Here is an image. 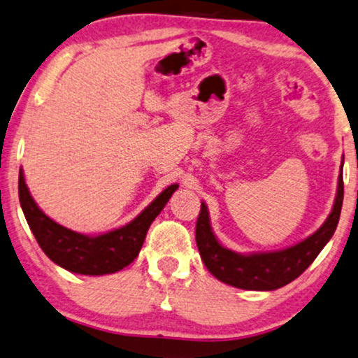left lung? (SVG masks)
Masks as SVG:
<instances>
[{
    "mask_svg": "<svg viewBox=\"0 0 358 358\" xmlns=\"http://www.w3.org/2000/svg\"><path fill=\"white\" fill-rule=\"evenodd\" d=\"M344 200L343 166L338 180V194L323 226L307 239L278 252H260L242 255L222 247L211 231L210 215L201 201V210L195 226V241L205 266L221 282L245 291H274L299 278L312 265L318 253L333 237L338 227Z\"/></svg>",
    "mask_w": 358,
    "mask_h": 358,
    "instance_id": "1",
    "label": "left lung"
}]
</instances>
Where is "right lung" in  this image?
Instances as JSON below:
<instances>
[{
  "instance_id": "right-lung-1",
  "label": "right lung",
  "mask_w": 358,
  "mask_h": 358,
  "mask_svg": "<svg viewBox=\"0 0 358 358\" xmlns=\"http://www.w3.org/2000/svg\"><path fill=\"white\" fill-rule=\"evenodd\" d=\"M178 187V184H173L164 189L129 224L93 237L67 229L46 216L30 195L24 173H19L20 206L41 250L51 262L67 271L89 276L111 274L131 265L141 252L150 224L162 213Z\"/></svg>"
}]
</instances>
